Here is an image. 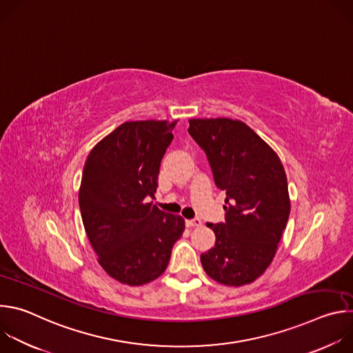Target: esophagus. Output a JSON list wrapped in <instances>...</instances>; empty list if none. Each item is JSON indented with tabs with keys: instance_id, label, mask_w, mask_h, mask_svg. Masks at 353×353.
<instances>
[{
	"instance_id": "obj_1",
	"label": "esophagus",
	"mask_w": 353,
	"mask_h": 353,
	"mask_svg": "<svg viewBox=\"0 0 353 353\" xmlns=\"http://www.w3.org/2000/svg\"><path fill=\"white\" fill-rule=\"evenodd\" d=\"M185 225H187L188 228H198V226L203 225V222H201L198 218H195V219H187V221H185Z\"/></svg>"
}]
</instances>
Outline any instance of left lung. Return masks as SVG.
<instances>
[{"label":"left lung","instance_id":"1","mask_svg":"<svg viewBox=\"0 0 353 353\" xmlns=\"http://www.w3.org/2000/svg\"><path fill=\"white\" fill-rule=\"evenodd\" d=\"M188 123L190 135L205 150L215 184L226 191V219L207 225L216 241L201 254V264L222 285L251 283L272 263L286 228L290 199L285 169L275 150L240 120Z\"/></svg>","mask_w":353,"mask_h":353}]
</instances>
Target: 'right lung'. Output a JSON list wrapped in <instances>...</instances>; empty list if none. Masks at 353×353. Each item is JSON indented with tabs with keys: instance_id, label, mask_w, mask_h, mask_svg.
Listing matches in <instances>:
<instances>
[{
	"instance_id": "add662e5",
	"label": "right lung",
	"mask_w": 353,
	"mask_h": 353,
	"mask_svg": "<svg viewBox=\"0 0 353 353\" xmlns=\"http://www.w3.org/2000/svg\"><path fill=\"white\" fill-rule=\"evenodd\" d=\"M177 121H125L97 142L83 166L79 208L97 263L120 283L159 278L184 232L180 215L152 203Z\"/></svg>"
}]
</instances>
